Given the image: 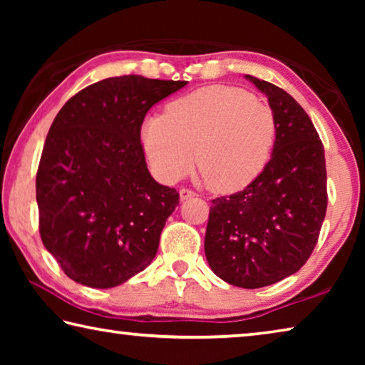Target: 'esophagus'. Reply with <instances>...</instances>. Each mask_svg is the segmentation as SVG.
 <instances>
[{
	"label": "esophagus",
	"instance_id": "esophagus-1",
	"mask_svg": "<svg viewBox=\"0 0 365 365\" xmlns=\"http://www.w3.org/2000/svg\"><path fill=\"white\" fill-rule=\"evenodd\" d=\"M178 193H180V200L182 201H187V200H190V197L196 196L195 191L193 190H188V188H180V191H178Z\"/></svg>",
	"mask_w": 365,
	"mask_h": 365
}]
</instances>
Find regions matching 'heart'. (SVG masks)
<instances>
[{
    "mask_svg": "<svg viewBox=\"0 0 365 365\" xmlns=\"http://www.w3.org/2000/svg\"><path fill=\"white\" fill-rule=\"evenodd\" d=\"M275 119L267 104L233 86H206L170 103L164 115H151L141 141L160 180L177 182L195 163L217 191L248 185L267 164Z\"/></svg>",
    "mask_w": 365,
    "mask_h": 365,
    "instance_id": "heart-1",
    "label": "heart"
}]
</instances>
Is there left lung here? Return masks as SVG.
<instances>
[{"label": "left lung", "mask_w": 365, "mask_h": 365, "mask_svg": "<svg viewBox=\"0 0 365 365\" xmlns=\"http://www.w3.org/2000/svg\"><path fill=\"white\" fill-rule=\"evenodd\" d=\"M267 96L275 141L264 170L243 191L212 200L205 238L209 267L230 285L261 288L298 272L327 211L324 146L293 96L245 76Z\"/></svg>", "instance_id": "8db88e82"}]
</instances>
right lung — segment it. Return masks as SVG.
Wrapping results in <instances>:
<instances>
[{
	"mask_svg": "<svg viewBox=\"0 0 365 365\" xmlns=\"http://www.w3.org/2000/svg\"><path fill=\"white\" fill-rule=\"evenodd\" d=\"M187 82L123 76L67 101L43 146L36 205L45 248L73 282L113 288L146 269L178 206L148 170L141 123Z\"/></svg>",
	"mask_w": 365,
	"mask_h": 365,
	"instance_id": "add662e5",
	"label": "right lung"
}]
</instances>
